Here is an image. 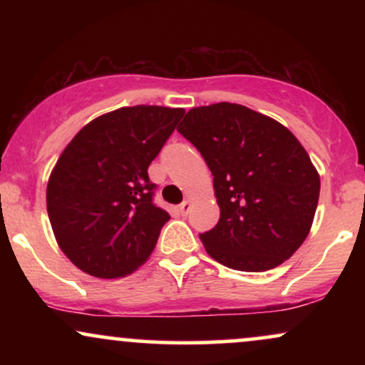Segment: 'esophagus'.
Returning a JSON list of instances; mask_svg holds the SVG:
<instances>
[{
	"label": "esophagus",
	"instance_id": "34e87169",
	"mask_svg": "<svg viewBox=\"0 0 365 365\" xmlns=\"http://www.w3.org/2000/svg\"><path fill=\"white\" fill-rule=\"evenodd\" d=\"M190 207H192V202H190V200H183V202L180 204V206H178L180 215H182V216H187V215H188V211H190Z\"/></svg>",
	"mask_w": 365,
	"mask_h": 365
}]
</instances>
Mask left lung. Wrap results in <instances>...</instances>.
Returning a JSON list of instances; mask_svg holds the SVG:
<instances>
[{
    "mask_svg": "<svg viewBox=\"0 0 365 365\" xmlns=\"http://www.w3.org/2000/svg\"><path fill=\"white\" fill-rule=\"evenodd\" d=\"M212 173L220 221L200 233L207 254L237 271L273 269L311 232L321 180L282 123L242 104L192 108L177 128Z\"/></svg>",
    "mask_w": 365,
    "mask_h": 365,
    "instance_id": "obj_1",
    "label": "left lung"
}]
</instances>
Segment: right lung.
Returning <instances> with one entry per match:
<instances>
[{
    "label": "right lung",
    "mask_w": 365,
    "mask_h": 365,
    "mask_svg": "<svg viewBox=\"0 0 365 365\" xmlns=\"http://www.w3.org/2000/svg\"><path fill=\"white\" fill-rule=\"evenodd\" d=\"M185 110L120 108L66 145L46 190L58 245L83 273L121 278L148 261L170 215L153 202L148 168Z\"/></svg>",
    "instance_id": "add662e5"
}]
</instances>
